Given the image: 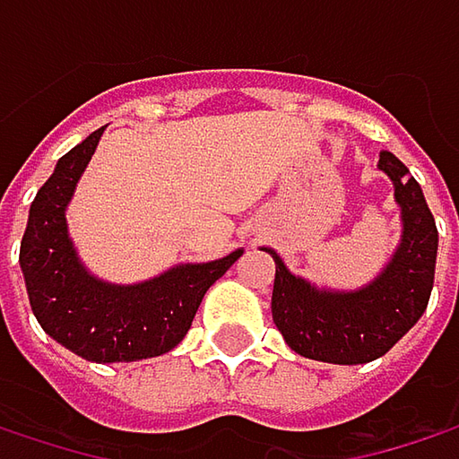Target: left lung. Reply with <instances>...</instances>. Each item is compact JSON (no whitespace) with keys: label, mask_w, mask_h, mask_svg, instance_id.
I'll return each mask as SVG.
<instances>
[{"label":"left lung","mask_w":459,"mask_h":459,"mask_svg":"<svg viewBox=\"0 0 459 459\" xmlns=\"http://www.w3.org/2000/svg\"><path fill=\"white\" fill-rule=\"evenodd\" d=\"M380 169L394 180L404 236L388 268L359 292H324L287 271L276 252L271 314L287 345L326 364H367L388 353L425 314L438 230L420 183L391 153H380Z\"/></svg>","instance_id":"8db88e82"}]
</instances>
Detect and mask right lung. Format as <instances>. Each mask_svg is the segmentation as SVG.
Returning a JSON list of instances; mask_svg holds the SVG:
<instances>
[{"mask_svg": "<svg viewBox=\"0 0 459 459\" xmlns=\"http://www.w3.org/2000/svg\"><path fill=\"white\" fill-rule=\"evenodd\" d=\"M100 135L103 127L60 156L31 202L21 271L31 311L52 340L87 361H138L172 351L186 337L204 292L241 257V249L223 260L172 268L135 287L90 276L71 247L65 204Z\"/></svg>", "mask_w": 459, "mask_h": 459, "instance_id": "right-lung-1", "label": "right lung"}]
</instances>
